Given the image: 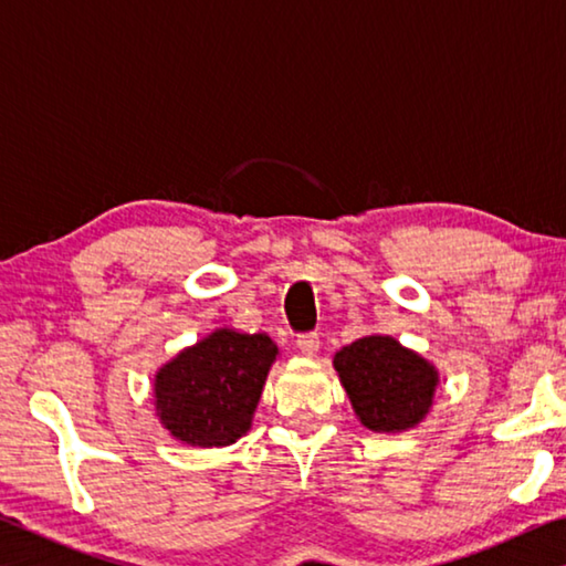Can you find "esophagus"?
<instances>
[{
  "label": "esophagus",
  "mask_w": 566,
  "mask_h": 566,
  "mask_svg": "<svg viewBox=\"0 0 566 566\" xmlns=\"http://www.w3.org/2000/svg\"><path fill=\"white\" fill-rule=\"evenodd\" d=\"M296 347H300V352L306 354V357H312V354L319 352V334L317 332L300 334V337H296Z\"/></svg>",
  "instance_id": "obj_1"
}]
</instances>
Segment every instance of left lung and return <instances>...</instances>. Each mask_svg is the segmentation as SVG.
Returning <instances> with one entry per match:
<instances>
[{"label":"left lung","mask_w":566,"mask_h":566,"mask_svg":"<svg viewBox=\"0 0 566 566\" xmlns=\"http://www.w3.org/2000/svg\"><path fill=\"white\" fill-rule=\"evenodd\" d=\"M334 369L352 409L371 432L417 427L432 407L439 385L434 364L387 334H371L342 347L334 354Z\"/></svg>","instance_id":"obj_1"}]
</instances>
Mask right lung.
<instances>
[{
	"label": "right lung",
	"mask_w": 566,
	"mask_h": 566,
	"mask_svg": "<svg viewBox=\"0 0 566 566\" xmlns=\"http://www.w3.org/2000/svg\"><path fill=\"white\" fill-rule=\"evenodd\" d=\"M276 354L270 334L227 327L181 349L155 377L161 427L191 447L234 444L252 427Z\"/></svg>",
	"instance_id": "1"
}]
</instances>
